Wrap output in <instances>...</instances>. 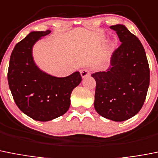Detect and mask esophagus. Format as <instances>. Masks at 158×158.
I'll list each match as a JSON object with an SVG mask.
<instances>
[{
  "label": "esophagus",
  "instance_id": "obj_1",
  "mask_svg": "<svg viewBox=\"0 0 158 158\" xmlns=\"http://www.w3.org/2000/svg\"><path fill=\"white\" fill-rule=\"evenodd\" d=\"M80 72H81V75L82 78H85L86 77H89V75H90V72H89L87 69H81Z\"/></svg>",
  "mask_w": 158,
  "mask_h": 158
}]
</instances>
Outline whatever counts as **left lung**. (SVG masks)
<instances>
[{"label": "left lung", "mask_w": 158, "mask_h": 158, "mask_svg": "<svg viewBox=\"0 0 158 158\" xmlns=\"http://www.w3.org/2000/svg\"><path fill=\"white\" fill-rule=\"evenodd\" d=\"M121 44L111 56L110 67L92 73L96 112L106 119L124 121L139 113L150 85V68L138 37L121 24L111 26Z\"/></svg>", "instance_id": "obj_1"}]
</instances>
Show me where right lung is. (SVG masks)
Returning <instances> with one entry per match:
<instances>
[{
	"label": "right lung",
	"instance_id": "1",
	"mask_svg": "<svg viewBox=\"0 0 158 158\" xmlns=\"http://www.w3.org/2000/svg\"><path fill=\"white\" fill-rule=\"evenodd\" d=\"M50 33L49 30L30 33L15 46L8 66V85L15 104L22 112L39 121H51L67 112L72 91L82 80L78 71L57 77L36 65L33 47Z\"/></svg>",
	"mask_w": 158,
	"mask_h": 158
}]
</instances>
